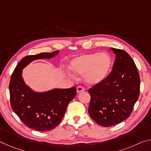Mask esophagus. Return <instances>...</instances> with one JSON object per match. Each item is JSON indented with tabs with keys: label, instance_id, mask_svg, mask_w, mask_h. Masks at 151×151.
I'll list each match as a JSON object with an SVG mask.
<instances>
[{
	"label": "esophagus",
	"instance_id": "obj_1",
	"mask_svg": "<svg viewBox=\"0 0 151 151\" xmlns=\"http://www.w3.org/2000/svg\"><path fill=\"white\" fill-rule=\"evenodd\" d=\"M85 91V88L83 87V86H77V88H76V91H77V93H81V92Z\"/></svg>",
	"mask_w": 151,
	"mask_h": 151
}]
</instances>
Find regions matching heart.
<instances>
[{
    "label": "heart",
    "mask_w": 151,
    "mask_h": 151,
    "mask_svg": "<svg viewBox=\"0 0 151 151\" xmlns=\"http://www.w3.org/2000/svg\"><path fill=\"white\" fill-rule=\"evenodd\" d=\"M112 63V58L108 53L95 52L75 58L70 63V67L76 73L85 74L86 83L94 85L106 77Z\"/></svg>",
    "instance_id": "1"
}]
</instances>
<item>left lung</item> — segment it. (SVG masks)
Wrapping results in <instances>:
<instances>
[{
    "label": "left lung",
    "mask_w": 151,
    "mask_h": 151,
    "mask_svg": "<svg viewBox=\"0 0 151 151\" xmlns=\"http://www.w3.org/2000/svg\"><path fill=\"white\" fill-rule=\"evenodd\" d=\"M116 55L112 70L88 90V114L97 124L112 127L131 115L140 93V76L134 60L127 52L111 48Z\"/></svg>",
    "instance_id": "obj_1"
}]
</instances>
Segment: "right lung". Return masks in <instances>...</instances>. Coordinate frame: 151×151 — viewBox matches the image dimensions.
<instances>
[{"instance_id": "1", "label": "right lung", "mask_w": 151, "mask_h": 151, "mask_svg": "<svg viewBox=\"0 0 151 151\" xmlns=\"http://www.w3.org/2000/svg\"><path fill=\"white\" fill-rule=\"evenodd\" d=\"M58 53V50H56L52 53L26 56L18 63L10 81L12 109L26 126L38 131H50L59 124L68 104L76 96V88H55L45 93H37L25 85L22 70L33 60L50 58Z\"/></svg>"}]
</instances>
